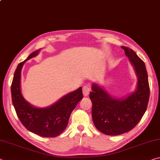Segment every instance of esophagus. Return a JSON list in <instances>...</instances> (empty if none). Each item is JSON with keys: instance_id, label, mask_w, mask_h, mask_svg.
<instances>
[{"instance_id": "obj_1", "label": "esophagus", "mask_w": 160, "mask_h": 160, "mask_svg": "<svg viewBox=\"0 0 160 160\" xmlns=\"http://www.w3.org/2000/svg\"><path fill=\"white\" fill-rule=\"evenodd\" d=\"M90 88L88 86H84L82 88V92H83V95L85 97H88L90 94Z\"/></svg>"}]
</instances>
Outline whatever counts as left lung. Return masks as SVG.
Segmentation results:
<instances>
[{"mask_svg":"<svg viewBox=\"0 0 160 160\" xmlns=\"http://www.w3.org/2000/svg\"><path fill=\"white\" fill-rule=\"evenodd\" d=\"M133 66L138 78L136 90L128 96H111L98 84L92 83L90 98L94 126L102 133L118 135L128 132L139 123L147 109L150 87L145 63L131 48L121 47Z\"/></svg>","mask_w":160,"mask_h":160,"instance_id":"1","label":"left lung"}]
</instances>
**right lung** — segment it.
I'll list each match as a JSON object with an SVG mask.
<instances>
[{"instance_id": "1", "label": "right lung", "mask_w": 160, "mask_h": 160, "mask_svg": "<svg viewBox=\"0 0 160 160\" xmlns=\"http://www.w3.org/2000/svg\"><path fill=\"white\" fill-rule=\"evenodd\" d=\"M40 50L34 51L25 61L18 64L11 85L12 101L19 119L28 131L42 137L53 138L66 129L70 114L83 98V94L80 87L44 108L36 107L26 101L21 92L22 68L25 62L37 56Z\"/></svg>"}]
</instances>
